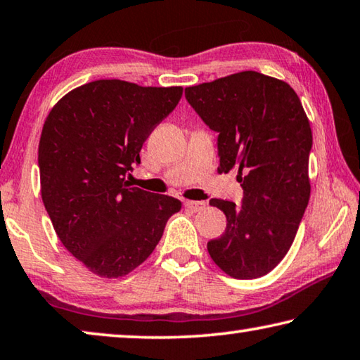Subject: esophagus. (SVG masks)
<instances>
[{"label": "esophagus", "instance_id": "34e87169", "mask_svg": "<svg viewBox=\"0 0 360 360\" xmlns=\"http://www.w3.org/2000/svg\"><path fill=\"white\" fill-rule=\"evenodd\" d=\"M184 206L192 212H197V211H202L206 208V203L205 202H195V200H186Z\"/></svg>", "mask_w": 360, "mask_h": 360}]
</instances>
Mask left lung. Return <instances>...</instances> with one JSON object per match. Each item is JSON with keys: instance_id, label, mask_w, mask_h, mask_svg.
<instances>
[{"instance_id": "left-lung-1", "label": "left lung", "mask_w": 360, "mask_h": 360, "mask_svg": "<svg viewBox=\"0 0 360 360\" xmlns=\"http://www.w3.org/2000/svg\"><path fill=\"white\" fill-rule=\"evenodd\" d=\"M186 98L219 133V172L238 169L241 205L212 198L227 227L208 243L224 273L254 279L270 273L294 243L311 184L313 133L295 90L257 71L186 87Z\"/></svg>"}]
</instances>
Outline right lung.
Listing matches in <instances>:
<instances>
[{
    "label": "right lung",
    "mask_w": 360,
    "mask_h": 360,
    "mask_svg": "<svg viewBox=\"0 0 360 360\" xmlns=\"http://www.w3.org/2000/svg\"><path fill=\"white\" fill-rule=\"evenodd\" d=\"M182 87L100 79L51 109L39 139L41 197L62 245L101 278L129 275L160 241L181 202L131 187L124 176Z\"/></svg>",
    "instance_id": "1"
}]
</instances>
